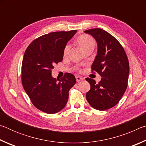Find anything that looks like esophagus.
<instances>
[{
  "instance_id": "obj_1",
  "label": "esophagus",
  "mask_w": 146,
  "mask_h": 146,
  "mask_svg": "<svg viewBox=\"0 0 146 146\" xmlns=\"http://www.w3.org/2000/svg\"><path fill=\"white\" fill-rule=\"evenodd\" d=\"M82 80H83V78L82 77H80V76H76V82H80V81H82Z\"/></svg>"
}]
</instances>
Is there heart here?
Listing matches in <instances>:
<instances>
[{
  "label": "heart",
  "instance_id": "b5f03b06",
  "mask_svg": "<svg viewBox=\"0 0 146 146\" xmlns=\"http://www.w3.org/2000/svg\"><path fill=\"white\" fill-rule=\"evenodd\" d=\"M76 42L81 48L84 51H86L87 49L90 48H94L95 45V42L91 36L88 35H81L78 36L76 39ZM69 49H70V45L67 44L65 46L64 49V55L66 56L68 55Z\"/></svg>",
  "mask_w": 146,
  "mask_h": 146
}]
</instances>
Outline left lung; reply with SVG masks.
Segmentation results:
<instances>
[{
    "instance_id": "left-lung-1",
    "label": "left lung",
    "mask_w": 146,
    "mask_h": 146,
    "mask_svg": "<svg viewBox=\"0 0 146 146\" xmlns=\"http://www.w3.org/2000/svg\"><path fill=\"white\" fill-rule=\"evenodd\" d=\"M84 33L97 42V53L91 68L102 77L98 84L93 79H86L91 86L86 97L91 107L104 111L117 105L126 90L129 62L119 42L107 31L95 28Z\"/></svg>"
}]
</instances>
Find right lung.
<instances>
[{
	"label": "right lung",
	"mask_w": 146,
	"mask_h": 146,
	"mask_svg": "<svg viewBox=\"0 0 146 146\" xmlns=\"http://www.w3.org/2000/svg\"><path fill=\"white\" fill-rule=\"evenodd\" d=\"M76 30L44 35L29 44L22 64V82L35 107L54 114L63 110L68 100L69 91L75 84V76L66 73L60 79L53 78L51 70L63 60L64 49Z\"/></svg>",
	"instance_id": "right-lung-1"
}]
</instances>
